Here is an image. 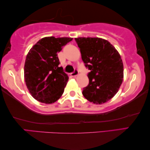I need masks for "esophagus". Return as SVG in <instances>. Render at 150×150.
<instances>
[{
	"label": "esophagus",
	"mask_w": 150,
	"mask_h": 150,
	"mask_svg": "<svg viewBox=\"0 0 150 150\" xmlns=\"http://www.w3.org/2000/svg\"><path fill=\"white\" fill-rule=\"evenodd\" d=\"M78 74V70L77 69H75L72 73H71V76H77Z\"/></svg>",
	"instance_id": "obj_1"
}]
</instances>
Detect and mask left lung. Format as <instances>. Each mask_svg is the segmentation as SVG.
Segmentation results:
<instances>
[{"label": "left lung", "mask_w": 150, "mask_h": 150, "mask_svg": "<svg viewBox=\"0 0 150 150\" xmlns=\"http://www.w3.org/2000/svg\"><path fill=\"white\" fill-rule=\"evenodd\" d=\"M82 61L90 72L89 84L82 94L90 102L101 104L118 91L124 78V66L118 52L108 41L100 38H76Z\"/></svg>", "instance_id": "1"}]
</instances>
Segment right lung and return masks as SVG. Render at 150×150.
<instances>
[{
	"mask_svg": "<svg viewBox=\"0 0 150 150\" xmlns=\"http://www.w3.org/2000/svg\"><path fill=\"white\" fill-rule=\"evenodd\" d=\"M72 40L68 37H45L29 51L24 64V80L34 99L49 104L62 95L68 76L58 66V52Z\"/></svg>",
	"mask_w": 150,
	"mask_h": 150,
	"instance_id": "obj_1",
	"label": "right lung"
}]
</instances>
